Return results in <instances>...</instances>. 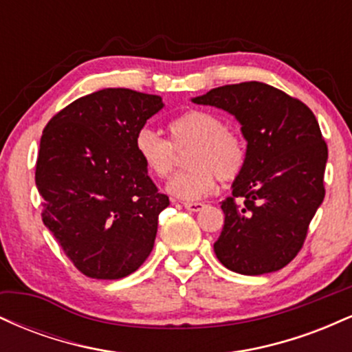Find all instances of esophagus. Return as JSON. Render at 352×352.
<instances>
[{
  "mask_svg": "<svg viewBox=\"0 0 352 352\" xmlns=\"http://www.w3.org/2000/svg\"><path fill=\"white\" fill-rule=\"evenodd\" d=\"M184 207L188 210V212H200L201 208H205V204L201 201H185Z\"/></svg>",
  "mask_w": 352,
  "mask_h": 352,
  "instance_id": "obj_1",
  "label": "esophagus"
}]
</instances>
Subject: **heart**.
Wrapping results in <instances>:
<instances>
[{"label": "heart", "mask_w": 352, "mask_h": 352, "mask_svg": "<svg viewBox=\"0 0 352 352\" xmlns=\"http://www.w3.org/2000/svg\"><path fill=\"white\" fill-rule=\"evenodd\" d=\"M172 142L151 127L135 134V152L145 170L157 179H167L175 170L179 153H187L188 170L168 182L167 190L182 200H199L210 195L221 182L235 180L246 164V145L225 119L213 112L192 109L172 120Z\"/></svg>", "instance_id": "heart-1"}]
</instances>
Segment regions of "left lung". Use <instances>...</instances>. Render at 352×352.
<instances>
[{
    "label": "left lung",
    "mask_w": 352,
    "mask_h": 352,
    "mask_svg": "<svg viewBox=\"0 0 352 352\" xmlns=\"http://www.w3.org/2000/svg\"><path fill=\"white\" fill-rule=\"evenodd\" d=\"M192 102L235 116L246 140L243 172L221 201L217 258L240 274L278 272L301 250L324 199L328 145L316 117L301 100L256 80L215 87Z\"/></svg>",
    "instance_id": "1"
}]
</instances>
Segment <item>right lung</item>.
<instances>
[{
	"instance_id": "1",
	"label": "right lung",
	"mask_w": 352,
	"mask_h": 352,
	"mask_svg": "<svg viewBox=\"0 0 352 352\" xmlns=\"http://www.w3.org/2000/svg\"><path fill=\"white\" fill-rule=\"evenodd\" d=\"M160 96L102 89L47 122L36 162L43 221L80 273L119 280L147 260L168 197L135 152V134Z\"/></svg>"
}]
</instances>
